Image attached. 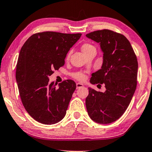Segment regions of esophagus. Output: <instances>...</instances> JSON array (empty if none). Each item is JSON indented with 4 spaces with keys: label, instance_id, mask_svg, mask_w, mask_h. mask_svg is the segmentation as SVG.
<instances>
[{
    "label": "esophagus",
    "instance_id": "34e87169",
    "mask_svg": "<svg viewBox=\"0 0 152 152\" xmlns=\"http://www.w3.org/2000/svg\"><path fill=\"white\" fill-rule=\"evenodd\" d=\"M76 87H77V89H80V88L83 87L84 85L81 83H77L76 84Z\"/></svg>",
    "mask_w": 152,
    "mask_h": 152
}]
</instances>
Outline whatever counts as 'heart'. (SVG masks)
<instances>
[{
	"label": "heart",
	"instance_id": "heart-1",
	"mask_svg": "<svg viewBox=\"0 0 152 152\" xmlns=\"http://www.w3.org/2000/svg\"><path fill=\"white\" fill-rule=\"evenodd\" d=\"M81 48L84 54L89 53V52H90L93 50H96L95 49L94 46H92V45L90 44H88V43H85V44H82ZM69 55H70V53L67 54V58L69 57ZM72 77L75 78V79L80 80V81H83V80L85 79V75L82 72H77L72 73Z\"/></svg>",
	"mask_w": 152,
	"mask_h": 152
}]
</instances>
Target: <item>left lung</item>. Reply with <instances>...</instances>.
<instances>
[{"label": "left lung", "instance_id": "8db88e82", "mask_svg": "<svg viewBox=\"0 0 152 152\" xmlns=\"http://www.w3.org/2000/svg\"><path fill=\"white\" fill-rule=\"evenodd\" d=\"M86 37L100 44L102 68L92 73L90 82L105 85L104 92L89 88L86 108L90 118L100 124L117 121L128 108L137 87L138 63L124 35L109 29L97 30Z\"/></svg>", "mask_w": 152, "mask_h": 152}]
</instances>
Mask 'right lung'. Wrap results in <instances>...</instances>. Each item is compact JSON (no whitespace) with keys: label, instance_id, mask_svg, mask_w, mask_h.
Masks as SVG:
<instances>
[{"label":"right lung","instance_id":"right-lung-1","mask_svg":"<svg viewBox=\"0 0 152 152\" xmlns=\"http://www.w3.org/2000/svg\"><path fill=\"white\" fill-rule=\"evenodd\" d=\"M82 34L44 31L33 34L20 50L16 65V81L22 104L35 121L45 125L58 123L66 114L76 89L73 80L58 85L48 77L65 64L70 48Z\"/></svg>","mask_w":152,"mask_h":152}]
</instances>
